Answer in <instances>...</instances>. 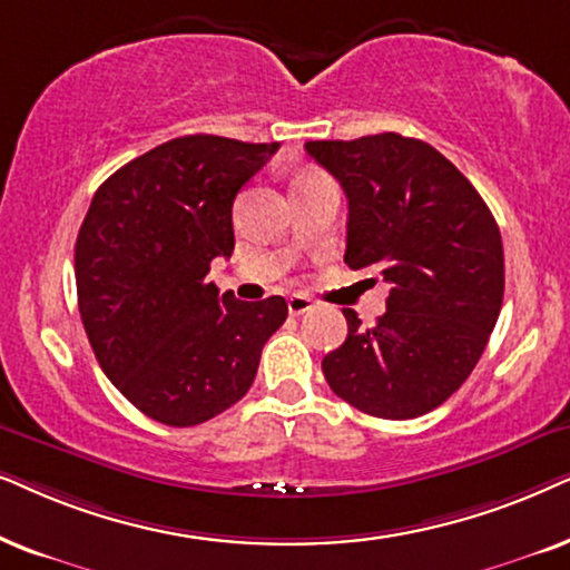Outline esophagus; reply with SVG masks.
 <instances>
[{"instance_id": "obj_1", "label": "esophagus", "mask_w": 570, "mask_h": 570, "mask_svg": "<svg viewBox=\"0 0 570 570\" xmlns=\"http://www.w3.org/2000/svg\"><path fill=\"white\" fill-rule=\"evenodd\" d=\"M286 305H289L292 315H302V313H307L309 307H313V299L305 297V294H292V297L286 299Z\"/></svg>"}]
</instances>
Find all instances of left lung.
Returning a JSON list of instances; mask_svg holds the SVG:
<instances>
[{"label": "left lung", "instance_id": "1", "mask_svg": "<svg viewBox=\"0 0 570 570\" xmlns=\"http://www.w3.org/2000/svg\"><path fill=\"white\" fill-rule=\"evenodd\" d=\"M344 187L348 268L391 284L385 313L323 356L336 396L381 420H414L472 375L503 305L500 229L472 181L430 142L399 132L309 140Z\"/></svg>", "mask_w": 570, "mask_h": 570}]
</instances>
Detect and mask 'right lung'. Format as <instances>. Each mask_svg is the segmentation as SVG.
<instances>
[{
    "instance_id": "1",
    "label": "right lung",
    "mask_w": 570,
    "mask_h": 570,
    "mask_svg": "<svg viewBox=\"0 0 570 570\" xmlns=\"http://www.w3.org/2000/svg\"><path fill=\"white\" fill-rule=\"evenodd\" d=\"M278 142L174 138L114 171L75 242V284L106 377L150 420L193 428L245 396L284 325V297L242 302L208 281L234 249V197Z\"/></svg>"
}]
</instances>
